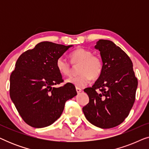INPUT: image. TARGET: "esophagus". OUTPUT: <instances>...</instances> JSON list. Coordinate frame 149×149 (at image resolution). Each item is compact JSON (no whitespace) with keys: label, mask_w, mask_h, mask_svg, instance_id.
I'll use <instances>...</instances> for the list:
<instances>
[{"label":"esophagus","mask_w":149,"mask_h":149,"mask_svg":"<svg viewBox=\"0 0 149 149\" xmlns=\"http://www.w3.org/2000/svg\"><path fill=\"white\" fill-rule=\"evenodd\" d=\"M76 91H77V93H80L81 91H82V90H81V89L79 88V87H76Z\"/></svg>","instance_id":"34e87169"}]
</instances>
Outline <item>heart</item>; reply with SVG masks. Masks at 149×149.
Wrapping results in <instances>:
<instances>
[{"label": "heart", "instance_id": "b5f03b06", "mask_svg": "<svg viewBox=\"0 0 149 149\" xmlns=\"http://www.w3.org/2000/svg\"><path fill=\"white\" fill-rule=\"evenodd\" d=\"M70 59L73 64H80L77 76H72L66 79V83L74 85L77 87H83L89 84L91 77L97 79L100 76L103 69V62L98 56L93 55L91 51L84 48H79L70 54ZM56 68L64 76L70 74V63L63 57L57 59Z\"/></svg>", "mask_w": 149, "mask_h": 149}]
</instances>
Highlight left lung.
<instances>
[{
	"instance_id": "8db88e82",
	"label": "left lung",
	"mask_w": 149,
	"mask_h": 149,
	"mask_svg": "<svg viewBox=\"0 0 149 149\" xmlns=\"http://www.w3.org/2000/svg\"><path fill=\"white\" fill-rule=\"evenodd\" d=\"M103 69L91 87L84 89L89 101L83 108L86 119L96 127L108 129L123 123L133 107L138 87L129 56L109 40H99Z\"/></svg>"
}]
</instances>
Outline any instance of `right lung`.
<instances>
[{"label": "right lung", "mask_w": 149, "mask_h": 149, "mask_svg": "<svg viewBox=\"0 0 149 149\" xmlns=\"http://www.w3.org/2000/svg\"><path fill=\"white\" fill-rule=\"evenodd\" d=\"M73 45L44 41L23 53L10 76V97L28 125L41 128L54 123L62 115L66 102L77 93L74 85L63 82L56 63Z\"/></svg>", "instance_id": "add662e5"}]
</instances>
